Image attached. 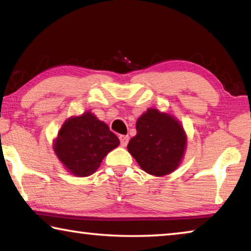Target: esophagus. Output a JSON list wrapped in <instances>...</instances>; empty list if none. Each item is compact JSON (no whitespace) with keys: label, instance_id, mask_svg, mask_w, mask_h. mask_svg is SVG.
I'll use <instances>...</instances> for the list:
<instances>
[{"label":"esophagus","instance_id":"1","mask_svg":"<svg viewBox=\"0 0 251 251\" xmlns=\"http://www.w3.org/2000/svg\"><path fill=\"white\" fill-rule=\"evenodd\" d=\"M120 141H121V145L123 147H125L127 144H128V141H129V137L127 135H121L120 136Z\"/></svg>","mask_w":251,"mask_h":251}]
</instances>
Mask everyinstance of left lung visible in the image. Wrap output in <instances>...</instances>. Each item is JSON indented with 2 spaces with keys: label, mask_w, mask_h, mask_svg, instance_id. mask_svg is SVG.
Listing matches in <instances>:
<instances>
[{
  "label": "left lung",
  "mask_w": 251,
  "mask_h": 251,
  "mask_svg": "<svg viewBox=\"0 0 251 251\" xmlns=\"http://www.w3.org/2000/svg\"><path fill=\"white\" fill-rule=\"evenodd\" d=\"M137 134L127 150L144 172L161 177L176 171L184 158L187 136L176 117L148 108L136 122Z\"/></svg>",
  "instance_id": "1"
}]
</instances>
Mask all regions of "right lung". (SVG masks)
<instances>
[{
	"label": "right lung",
	"instance_id": "add662e5",
	"mask_svg": "<svg viewBox=\"0 0 251 251\" xmlns=\"http://www.w3.org/2000/svg\"><path fill=\"white\" fill-rule=\"evenodd\" d=\"M118 145L117 136L91 110L66 120L53 143L58 160L76 177L94 174L104 157Z\"/></svg>",
	"mask_w": 251,
	"mask_h": 251
}]
</instances>
